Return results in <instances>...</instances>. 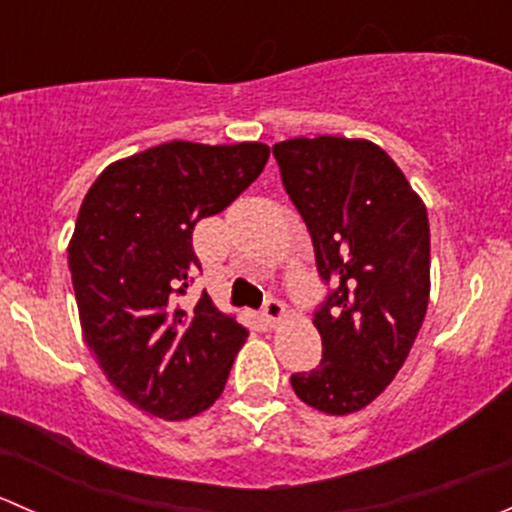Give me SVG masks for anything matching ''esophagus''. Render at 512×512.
Listing matches in <instances>:
<instances>
[{"mask_svg": "<svg viewBox=\"0 0 512 512\" xmlns=\"http://www.w3.org/2000/svg\"><path fill=\"white\" fill-rule=\"evenodd\" d=\"M262 319H265L270 327L280 324L282 319H285V304H282L280 299H267L265 307H262Z\"/></svg>", "mask_w": 512, "mask_h": 512, "instance_id": "esophagus-1", "label": "esophagus"}]
</instances>
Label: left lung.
<instances>
[{
	"label": "left lung",
	"instance_id": "1",
	"mask_svg": "<svg viewBox=\"0 0 512 512\" xmlns=\"http://www.w3.org/2000/svg\"><path fill=\"white\" fill-rule=\"evenodd\" d=\"M272 153L327 287L314 309L322 361L289 381L304 404L352 414L394 381L426 317V205L399 165L369 141L292 138Z\"/></svg>",
	"mask_w": 512,
	"mask_h": 512
}]
</instances>
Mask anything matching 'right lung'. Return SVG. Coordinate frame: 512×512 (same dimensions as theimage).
<instances>
[{"label": "right lung", "instance_id": "obj_1", "mask_svg": "<svg viewBox=\"0 0 512 512\" xmlns=\"http://www.w3.org/2000/svg\"><path fill=\"white\" fill-rule=\"evenodd\" d=\"M270 158L265 143L173 141L108 165L81 203L69 270L86 344L133 406L180 421L215 404L247 329L208 292L188 302L200 272L198 220L225 210Z\"/></svg>", "mask_w": 512, "mask_h": 512}]
</instances>
